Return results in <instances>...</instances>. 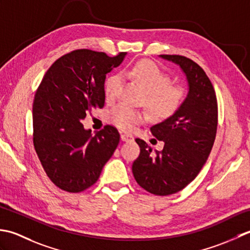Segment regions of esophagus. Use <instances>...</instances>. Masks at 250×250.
<instances>
[{
    "label": "esophagus",
    "instance_id": "1",
    "mask_svg": "<svg viewBox=\"0 0 250 250\" xmlns=\"http://www.w3.org/2000/svg\"><path fill=\"white\" fill-rule=\"evenodd\" d=\"M121 139L123 141H131L132 139H134V137H132V135H130V134H122Z\"/></svg>",
    "mask_w": 250,
    "mask_h": 250
}]
</instances>
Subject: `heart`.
<instances>
[{
  "label": "heart",
  "instance_id": "1",
  "mask_svg": "<svg viewBox=\"0 0 250 250\" xmlns=\"http://www.w3.org/2000/svg\"><path fill=\"white\" fill-rule=\"evenodd\" d=\"M124 75L138 83L146 93V104L152 115L159 120L174 116L180 110L186 99V89L180 85H170V76L151 61L140 60L124 71ZM121 88V76H109L104 84V96L108 101L118 98ZM147 119L145 112L118 104L109 112L112 124L124 130H131L136 125Z\"/></svg>",
  "mask_w": 250,
  "mask_h": 250
}]
</instances>
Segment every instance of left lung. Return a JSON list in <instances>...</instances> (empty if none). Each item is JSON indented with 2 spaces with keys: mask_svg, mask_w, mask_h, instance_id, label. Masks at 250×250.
<instances>
[{
  "mask_svg": "<svg viewBox=\"0 0 250 250\" xmlns=\"http://www.w3.org/2000/svg\"><path fill=\"white\" fill-rule=\"evenodd\" d=\"M179 65L188 81V95L180 110L151 127L152 135L164 142L162 151L139 138L140 154L132 163L137 183L155 195L181 191L201 171L216 138L218 104L213 86L205 71L194 61L179 55H160Z\"/></svg>",
  "mask_w": 250,
  "mask_h": 250,
  "instance_id": "obj_1",
  "label": "left lung"
}]
</instances>
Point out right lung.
Masks as SVG:
<instances>
[{
  "instance_id": "right-lung-1",
  "label": "right lung",
  "mask_w": 250,
  "mask_h": 250,
  "mask_svg": "<svg viewBox=\"0 0 250 250\" xmlns=\"http://www.w3.org/2000/svg\"><path fill=\"white\" fill-rule=\"evenodd\" d=\"M125 56L73 50L55 61L35 93L34 149L46 175L61 190L78 193L93 186L119 145L120 134L113 126L93 136L82 120L91 109L104 105L105 75Z\"/></svg>"
}]
</instances>
